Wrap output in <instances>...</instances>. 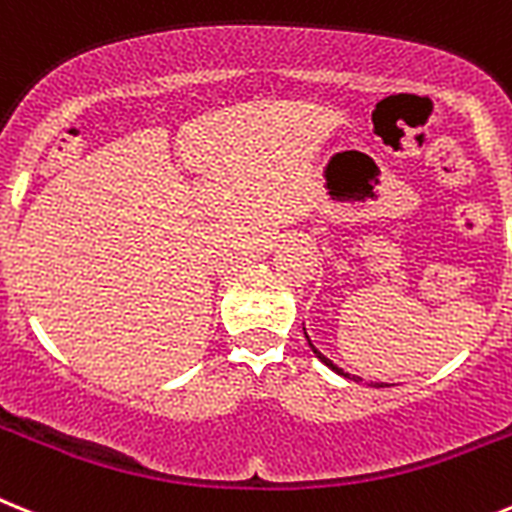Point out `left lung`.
<instances>
[{
    "label": "left lung",
    "mask_w": 512,
    "mask_h": 512,
    "mask_svg": "<svg viewBox=\"0 0 512 512\" xmlns=\"http://www.w3.org/2000/svg\"><path fill=\"white\" fill-rule=\"evenodd\" d=\"M308 344H310V339H308ZM310 349H313V352H316V355H318V360H321V362H326V365H329V368H331V370H336V373H339V375H347V373H344V370H339V368H336L334 362H331V360H326V357H323V355H321V352H318V349H316V347H313V344H310Z\"/></svg>",
    "instance_id": "8db88e82"
}]
</instances>
